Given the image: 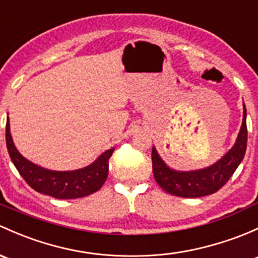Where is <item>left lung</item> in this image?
<instances>
[{"mask_svg":"<svg viewBox=\"0 0 258 258\" xmlns=\"http://www.w3.org/2000/svg\"><path fill=\"white\" fill-rule=\"evenodd\" d=\"M247 147L246 107L243 105V118L234 147L219 162L205 169L193 172H177L167 167L156 148H152V168L154 179L163 190L181 198H200L214 194L229 181L238 164L245 157Z\"/></svg>","mask_w":258,"mask_h":258,"instance_id":"left-lung-1","label":"left lung"}]
</instances>
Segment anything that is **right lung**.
Returning <instances> with one entry per match:
<instances>
[{
  "label": "right lung",
  "mask_w": 258,
  "mask_h": 258,
  "mask_svg": "<svg viewBox=\"0 0 258 258\" xmlns=\"http://www.w3.org/2000/svg\"><path fill=\"white\" fill-rule=\"evenodd\" d=\"M6 145L13 164L22 178L38 193L47 194L56 199H77L99 190L108 174V159L115 148L102 153L93 164L79 170L55 172L27 161L15 147L10 132V121L6 123Z\"/></svg>",
  "instance_id": "obj_1"
}]
</instances>
